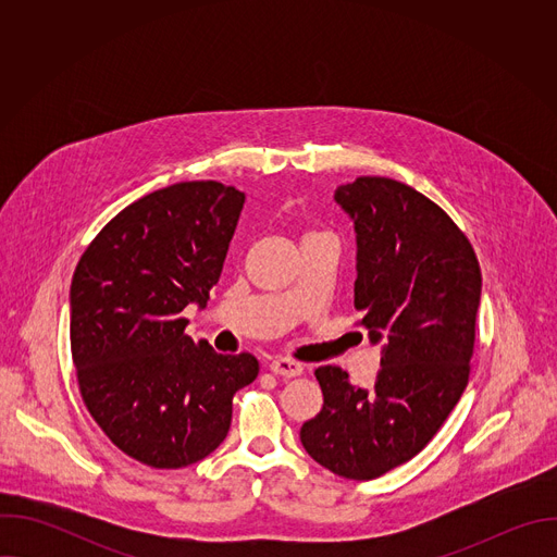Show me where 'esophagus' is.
<instances>
[{
  "label": "esophagus",
  "instance_id": "esophagus-1",
  "mask_svg": "<svg viewBox=\"0 0 557 557\" xmlns=\"http://www.w3.org/2000/svg\"><path fill=\"white\" fill-rule=\"evenodd\" d=\"M269 368H271V372L273 374H277V376H299L301 372H304V368H301V363H297V361H290V359H273L271 363H269Z\"/></svg>",
  "mask_w": 557,
  "mask_h": 557
}]
</instances>
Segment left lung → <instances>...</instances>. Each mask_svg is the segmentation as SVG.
Wrapping results in <instances>:
<instances>
[{"label":"left lung","mask_w":557,"mask_h":557,"mask_svg":"<svg viewBox=\"0 0 557 557\" xmlns=\"http://www.w3.org/2000/svg\"><path fill=\"white\" fill-rule=\"evenodd\" d=\"M335 200L355 224V308L381 344V368L370 387L337 366L317 368L324 408L299 438L333 473L372 481L417 456L458 404L483 277L465 233L417 189L361 176Z\"/></svg>","instance_id":"8db88e82"}]
</instances>
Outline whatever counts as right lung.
Returning <instances> with one entry per match:
<instances>
[{
	"label": "right lung",
	"mask_w": 557,
	"mask_h": 557,
	"mask_svg": "<svg viewBox=\"0 0 557 557\" xmlns=\"http://www.w3.org/2000/svg\"><path fill=\"white\" fill-rule=\"evenodd\" d=\"M245 194L176 183L116 213L76 264L70 348L84 404L106 436L156 469L209 456L231 425L233 394L258 376L249 352L218 355L185 335L207 306Z\"/></svg>",
	"instance_id": "add662e5"
}]
</instances>
